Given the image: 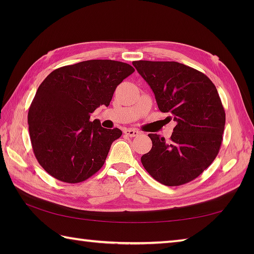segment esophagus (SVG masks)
I'll list each match as a JSON object with an SVG mask.
<instances>
[{
	"mask_svg": "<svg viewBox=\"0 0 254 254\" xmlns=\"http://www.w3.org/2000/svg\"><path fill=\"white\" fill-rule=\"evenodd\" d=\"M124 134L130 137H135L138 136L141 132L137 131V130H134V128H127V130H124Z\"/></svg>",
	"mask_w": 254,
	"mask_h": 254,
	"instance_id": "1",
	"label": "esophagus"
}]
</instances>
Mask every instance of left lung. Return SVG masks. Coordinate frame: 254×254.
<instances>
[{
  "mask_svg": "<svg viewBox=\"0 0 254 254\" xmlns=\"http://www.w3.org/2000/svg\"><path fill=\"white\" fill-rule=\"evenodd\" d=\"M154 91L161 112L176 127L168 142L148 134L153 146L141 161L155 180L168 187L195 179L213 163L223 141L226 115L218 91L204 73L174 61H134Z\"/></svg>",
  "mask_w": 254,
  "mask_h": 254,
  "instance_id": "left-lung-1",
  "label": "left lung"
}]
</instances>
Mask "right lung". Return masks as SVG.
Instances as JSON below:
<instances>
[{"mask_svg":"<svg viewBox=\"0 0 254 254\" xmlns=\"http://www.w3.org/2000/svg\"><path fill=\"white\" fill-rule=\"evenodd\" d=\"M135 71L130 64L89 60L59 67L38 87L28 111L31 146L53 178L78 183L105 164L121 130L105 128L90 115L109 106L117 86Z\"/></svg>","mask_w":254,"mask_h":254,"instance_id":"right-lung-1","label":"right lung"}]
</instances>
